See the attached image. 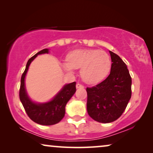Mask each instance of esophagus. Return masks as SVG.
Instances as JSON below:
<instances>
[{
    "label": "esophagus",
    "instance_id": "obj_1",
    "mask_svg": "<svg viewBox=\"0 0 153 153\" xmlns=\"http://www.w3.org/2000/svg\"><path fill=\"white\" fill-rule=\"evenodd\" d=\"M76 88H77V89H79V88H84V86L82 85L81 84H79V83H77L76 84Z\"/></svg>",
    "mask_w": 153,
    "mask_h": 153
}]
</instances>
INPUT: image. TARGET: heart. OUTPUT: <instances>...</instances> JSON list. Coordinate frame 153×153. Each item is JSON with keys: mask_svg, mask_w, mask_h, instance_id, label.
<instances>
[{"mask_svg": "<svg viewBox=\"0 0 153 153\" xmlns=\"http://www.w3.org/2000/svg\"><path fill=\"white\" fill-rule=\"evenodd\" d=\"M67 62L62 64L66 71L74 74L80 68V76L86 83L96 85L108 76L111 62L109 55L98 49H77L66 56Z\"/></svg>", "mask_w": 153, "mask_h": 153, "instance_id": "1", "label": "heart"}]
</instances>
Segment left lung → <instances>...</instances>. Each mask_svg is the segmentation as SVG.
<instances>
[{"mask_svg": "<svg viewBox=\"0 0 153 153\" xmlns=\"http://www.w3.org/2000/svg\"><path fill=\"white\" fill-rule=\"evenodd\" d=\"M111 59L109 76L96 86L87 88L88 114L102 123L114 121L122 115L131 98L132 78L119 55L109 51Z\"/></svg>", "mask_w": 153, "mask_h": 153, "instance_id": "left-lung-1", "label": "left lung"}]
</instances>
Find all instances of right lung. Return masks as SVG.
<instances>
[{
    "mask_svg": "<svg viewBox=\"0 0 153 153\" xmlns=\"http://www.w3.org/2000/svg\"><path fill=\"white\" fill-rule=\"evenodd\" d=\"M49 53V49H43L29 59L21 76L19 98L27 114L32 120L42 126H52L59 123L65 115L66 103L76 91V82L64 85L61 90L50 101L36 102L29 97L25 89V78L31 62L39 55Z\"/></svg>",
    "mask_w": 153,
    "mask_h": 153,
    "instance_id": "right-lung-1",
    "label": "right lung"
}]
</instances>
